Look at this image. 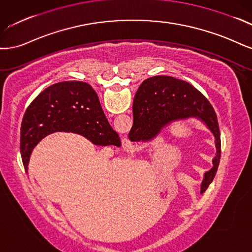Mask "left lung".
Returning a JSON list of instances; mask_svg holds the SVG:
<instances>
[{
    "label": "left lung",
    "instance_id": "obj_1",
    "mask_svg": "<svg viewBox=\"0 0 252 252\" xmlns=\"http://www.w3.org/2000/svg\"><path fill=\"white\" fill-rule=\"evenodd\" d=\"M133 117L128 133L131 141H149L176 120L194 117L206 125L215 136L217 154L213 168L204 174L201 184V192H204L214 180L221 157L220 128L206 97L184 80L164 75L151 77L144 80L135 95Z\"/></svg>",
    "mask_w": 252,
    "mask_h": 252
}]
</instances>
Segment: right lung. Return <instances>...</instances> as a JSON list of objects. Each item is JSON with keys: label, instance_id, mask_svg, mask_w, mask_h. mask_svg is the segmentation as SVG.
Segmentation results:
<instances>
[{"label": "right lung", "instance_id": "add662e5", "mask_svg": "<svg viewBox=\"0 0 252 252\" xmlns=\"http://www.w3.org/2000/svg\"><path fill=\"white\" fill-rule=\"evenodd\" d=\"M72 132L97 145L120 144L93 88L84 82H62L48 87L30 103L21 126V155L28 173L32 150L47 135Z\"/></svg>", "mask_w": 252, "mask_h": 252}]
</instances>
